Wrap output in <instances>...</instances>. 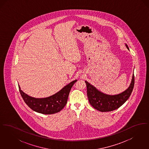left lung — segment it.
I'll list each match as a JSON object with an SVG mask.
<instances>
[{
    "label": "left lung",
    "mask_w": 149,
    "mask_h": 149,
    "mask_svg": "<svg viewBox=\"0 0 149 149\" xmlns=\"http://www.w3.org/2000/svg\"><path fill=\"white\" fill-rule=\"evenodd\" d=\"M129 50L127 45H126ZM87 88V95L91 106L100 112H110L120 107L128 99L133 91L135 84L134 74L131 83L125 92L114 95H107L98 91L95 87L85 81Z\"/></svg>",
    "instance_id": "8db88e82"
}]
</instances>
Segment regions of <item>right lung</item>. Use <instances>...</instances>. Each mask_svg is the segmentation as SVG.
<instances>
[{"label": "right lung", "mask_w": 149, "mask_h": 149, "mask_svg": "<svg viewBox=\"0 0 149 149\" xmlns=\"http://www.w3.org/2000/svg\"><path fill=\"white\" fill-rule=\"evenodd\" d=\"M77 80H74L66 85L55 94L45 98H35L30 97L19 90L24 102L33 111L45 114H54L60 112L65 106L71 87Z\"/></svg>", "instance_id": "add662e5"}]
</instances>
